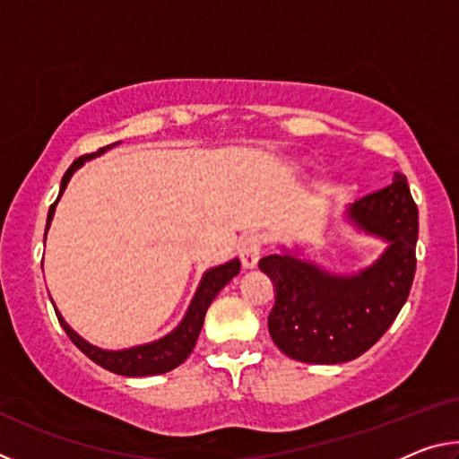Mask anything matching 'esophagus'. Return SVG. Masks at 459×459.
Here are the masks:
<instances>
[{
  "label": "esophagus",
  "instance_id": "1",
  "mask_svg": "<svg viewBox=\"0 0 459 459\" xmlns=\"http://www.w3.org/2000/svg\"><path fill=\"white\" fill-rule=\"evenodd\" d=\"M261 247H263V238L259 235H248L243 243L238 245V255L245 269H253L257 265V261L261 257Z\"/></svg>",
  "mask_w": 459,
  "mask_h": 459
}]
</instances>
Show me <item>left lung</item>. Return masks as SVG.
<instances>
[{
    "label": "left lung",
    "instance_id": "1",
    "mask_svg": "<svg viewBox=\"0 0 459 459\" xmlns=\"http://www.w3.org/2000/svg\"><path fill=\"white\" fill-rule=\"evenodd\" d=\"M346 216L388 243L378 261L359 275H332L291 255L259 261L275 283L269 333L293 360L338 364L359 359L391 328L409 298L417 267L419 211L407 178L397 172L386 188L348 206Z\"/></svg>",
    "mask_w": 459,
    "mask_h": 459
}]
</instances>
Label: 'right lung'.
Listing matches in <instances>:
<instances>
[{
    "label": "right lung",
    "instance_id": "right-lung-1",
    "mask_svg": "<svg viewBox=\"0 0 459 459\" xmlns=\"http://www.w3.org/2000/svg\"><path fill=\"white\" fill-rule=\"evenodd\" d=\"M117 143H121V142H117ZM117 143H111V145H107V147H103V150H99L95 153L82 155V158L74 160L73 166L66 169L65 176H62L58 198L62 196V192H65L68 180H71V176L84 164V161L95 158V155H100L103 152H107L108 147H113ZM58 198L48 211L46 232H48L54 211H56ZM46 232H44V240H46ZM238 271H240V261L238 259H232L229 263H224V265H219V267H214L211 271H206L204 277H202L200 285H198L196 295L192 298V304L188 307V312H186L184 320L180 322V325H178L174 332H169L168 336H164V338L150 342V344H143V346L127 348V351H103V348H97V346L89 344L87 340H82L79 333H76L71 328V325L65 322V317L58 314L56 307H54V312H56L58 322H60L62 328H65L66 336L74 342V346L79 348L82 354H87L92 362H97L99 367H103L105 370L115 372V375H121V377L164 375V372L174 370L176 367H180V364L186 359H188L190 352L194 351V346H196L198 333L202 330V324H204V316H206L208 306L212 304V299L216 298V295H219V291L230 281L232 277L238 273Z\"/></svg>",
    "mask_w": 459,
    "mask_h": 459
}]
</instances>
